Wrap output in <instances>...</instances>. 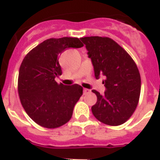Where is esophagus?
Returning a JSON list of instances; mask_svg holds the SVG:
<instances>
[{"label": "esophagus", "mask_w": 160, "mask_h": 160, "mask_svg": "<svg viewBox=\"0 0 160 160\" xmlns=\"http://www.w3.org/2000/svg\"><path fill=\"white\" fill-rule=\"evenodd\" d=\"M90 92H91V90H89V89H87V88H84L83 89L84 95H87V94L90 93Z\"/></svg>", "instance_id": "obj_1"}]
</instances>
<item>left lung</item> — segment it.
<instances>
[{"mask_svg":"<svg viewBox=\"0 0 160 160\" xmlns=\"http://www.w3.org/2000/svg\"><path fill=\"white\" fill-rule=\"evenodd\" d=\"M88 57L93 65L96 79L105 77L106 90L101 95L96 90L97 103L92 114L101 122L111 126L124 123L137 107L141 93V75L127 51L110 38L85 37Z\"/></svg>","mask_w":160,"mask_h":160,"instance_id":"left-lung-1","label":"left lung"}]
</instances>
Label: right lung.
<instances>
[{"instance_id":"add662e5","label":"right lung","mask_w":160,"mask_h":160,"mask_svg":"<svg viewBox=\"0 0 160 160\" xmlns=\"http://www.w3.org/2000/svg\"><path fill=\"white\" fill-rule=\"evenodd\" d=\"M77 38H49L30 51L20 65L18 92L25 111L36 123L56 128L72 118L83 93L80 85L65 86L55 79L62 75L59 56L68 48H80Z\"/></svg>"}]
</instances>
